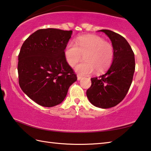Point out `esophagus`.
<instances>
[{"mask_svg": "<svg viewBox=\"0 0 151 151\" xmlns=\"http://www.w3.org/2000/svg\"><path fill=\"white\" fill-rule=\"evenodd\" d=\"M81 78H82V77H81V76L77 75V80H78V81H80V80H81Z\"/></svg>", "mask_w": 151, "mask_h": 151, "instance_id": "esophagus-1", "label": "esophagus"}]
</instances>
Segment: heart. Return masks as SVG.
Returning a JSON list of instances; mask_svg holds the SVG:
<instances>
[{"label": "heart", "instance_id": "heart-1", "mask_svg": "<svg viewBox=\"0 0 151 151\" xmlns=\"http://www.w3.org/2000/svg\"><path fill=\"white\" fill-rule=\"evenodd\" d=\"M66 62L74 66L81 60L82 55L85 61L76 66L78 75H90L96 70L100 73L106 70L112 63L114 48L111 44L96 35L81 36L76 39V44L69 42L64 50Z\"/></svg>", "mask_w": 151, "mask_h": 151}]
</instances>
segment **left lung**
<instances>
[{
	"instance_id": "left-lung-1",
	"label": "left lung",
	"mask_w": 151,
	"mask_h": 151,
	"mask_svg": "<svg viewBox=\"0 0 151 151\" xmlns=\"http://www.w3.org/2000/svg\"><path fill=\"white\" fill-rule=\"evenodd\" d=\"M108 36L114 48V58L107 72L91 78L86 91L89 101L99 108L109 109L123 100L131 85L135 70L134 55L123 37L109 30H100Z\"/></svg>"
}]
</instances>
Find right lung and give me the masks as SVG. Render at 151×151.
I'll list each match as a JSON object with an SVG mask.
<instances>
[{"label": "right lung", "mask_w": 151, "mask_h": 151, "mask_svg": "<svg viewBox=\"0 0 151 151\" xmlns=\"http://www.w3.org/2000/svg\"><path fill=\"white\" fill-rule=\"evenodd\" d=\"M72 30L40 29L30 35L20 48L18 63L22 91L39 105L62 103L68 88L77 80L66 62L64 50Z\"/></svg>", "instance_id": "add662e5"}]
</instances>
